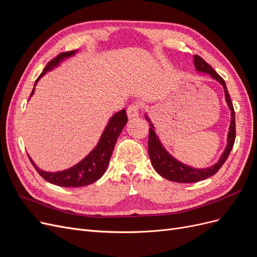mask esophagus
Returning a JSON list of instances; mask_svg holds the SVG:
<instances>
[{"label": "esophagus", "instance_id": "obj_1", "mask_svg": "<svg viewBox=\"0 0 257 257\" xmlns=\"http://www.w3.org/2000/svg\"><path fill=\"white\" fill-rule=\"evenodd\" d=\"M139 110H141V108H139L138 104H132L131 106H128L127 108V115L130 119H134L136 116L139 115Z\"/></svg>", "mask_w": 257, "mask_h": 257}]
</instances>
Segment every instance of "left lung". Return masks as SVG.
Wrapping results in <instances>:
<instances>
[{"label":"left lung","mask_w":257,"mask_h":257,"mask_svg":"<svg viewBox=\"0 0 257 257\" xmlns=\"http://www.w3.org/2000/svg\"><path fill=\"white\" fill-rule=\"evenodd\" d=\"M194 65H195L197 72H203V73L209 74L213 79L219 81L223 85L224 92H225V99H226V103L230 109L231 118H230L229 132L227 135V146L225 148L223 154L221 155L219 162L208 168L198 169V168H193L191 166L183 164L181 162L177 161L165 150V148L161 144L159 137L157 136V134H155L153 124L151 123L150 119L146 115V119L150 122V126H151L149 128V141H148V152H149L151 164L153 168L157 170V173L159 175L164 177L169 181L179 182V183L198 182L216 174L219 172V169L223 166L225 161L227 160L232 147H234L235 138H236L235 110L230 100L229 93L226 88V83H225L222 77L211 67V65H209L203 58H200L199 56H197V54L196 56H194Z\"/></svg>","instance_id":"obj_1"}]
</instances>
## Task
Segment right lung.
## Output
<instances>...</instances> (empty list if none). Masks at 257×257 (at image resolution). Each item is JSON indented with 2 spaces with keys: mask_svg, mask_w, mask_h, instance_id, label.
Masks as SVG:
<instances>
[{
  "mask_svg": "<svg viewBox=\"0 0 257 257\" xmlns=\"http://www.w3.org/2000/svg\"><path fill=\"white\" fill-rule=\"evenodd\" d=\"M77 50L62 52L58 54L56 58H53L49 63L46 65L43 73L38 76V78L34 83V87L38 82V80H40L46 73L48 71H51L53 67L58 66L60 64V62L63 61L65 58L74 56ZM33 93L34 88L32 90V93H31V96L33 95ZM126 122L127 115L125 110L123 109L119 112L114 113L110 118L109 122H108L107 126L105 127L102 136H100L99 142L94 149H93L81 162H79L78 164L66 170H62V172L57 173L44 172V170L40 169L34 164V162L29 155L28 157L34 168L36 169V172L40 174L46 181L59 186H63V188H80V186L89 185L98 180V179L104 175L105 170L108 166V163L110 161L116 139H118L123 127L125 126Z\"/></svg>",
  "mask_w": 257,
  "mask_h": 257,
  "instance_id": "obj_1",
  "label": "right lung"
}]
</instances>
